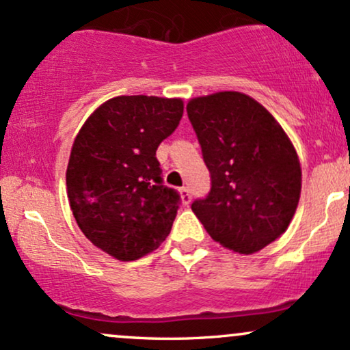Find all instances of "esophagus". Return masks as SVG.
Masks as SVG:
<instances>
[{"mask_svg": "<svg viewBox=\"0 0 350 350\" xmlns=\"http://www.w3.org/2000/svg\"><path fill=\"white\" fill-rule=\"evenodd\" d=\"M179 194H180V200H183V204H187L191 202V192H189L187 187H180L179 189Z\"/></svg>", "mask_w": 350, "mask_h": 350, "instance_id": "1", "label": "esophagus"}]
</instances>
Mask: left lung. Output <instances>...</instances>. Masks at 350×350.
<instances>
[{
    "mask_svg": "<svg viewBox=\"0 0 350 350\" xmlns=\"http://www.w3.org/2000/svg\"><path fill=\"white\" fill-rule=\"evenodd\" d=\"M187 115L211 171L192 212L228 250L252 255L290 227L301 196V164L275 116L242 92L191 98Z\"/></svg>",
    "mask_w": 350,
    "mask_h": 350,
    "instance_id": "left-lung-1",
    "label": "left lung"
}]
</instances>
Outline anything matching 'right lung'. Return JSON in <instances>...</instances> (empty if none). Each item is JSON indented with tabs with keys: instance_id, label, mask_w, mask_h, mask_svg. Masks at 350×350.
Here are the masks:
<instances>
[{
	"instance_id": "right-lung-1",
	"label": "right lung",
	"mask_w": 350,
	"mask_h": 350,
	"mask_svg": "<svg viewBox=\"0 0 350 350\" xmlns=\"http://www.w3.org/2000/svg\"><path fill=\"white\" fill-rule=\"evenodd\" d=\"M183 113V98L122 95L103 102L75 136L66 172L72 214L120 262L142 258L170 235L179 196L163 186L156 150Z\"/></svg>"
}]
</instances>
